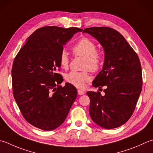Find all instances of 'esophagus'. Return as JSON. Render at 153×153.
Returning <instances> with one entry per match:
<instances>
[{
  "label": "esophagus",
  "mask_w": 153,
  "mask_h": 153,
  "mask_svg": "<svg viewBox=\"0 0 153 153\" xmlns=\"http://www.w3.org/2000/svg\"><path fill=\"white\" fill-rule=\"evenodd\" d=\"M84 94H85L84 91H82L80 90H78V94H79V95H83Z\"/></svg>",
  "instance_id": "1"
}]
</instances>
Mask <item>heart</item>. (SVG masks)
Wrapping results in <instances>:
<instances>
[{
  "label": "heart",
  "mask_w": 153,
  "mask_h": 153,
  "mask_svg": "<svg viewBox=\"0 0 153 153\" xmlns=\"http://www.w3.org/2000/svg\"><path fill=\"white\" fill-rule=\"evenodd\" d=\"M73 53L78 56L85 58L83 68L89 69L91 71H97L100 68L102 64V56L97 52V45L88 38L80 39L73 47ZM60 65L62 68L67 69L68 67L69 59L67 52L62 51L59 56ZM65 80L75 87L83 89L85 88L86 83L91 80V76L87 71L76 72L71 71L66 74Z\"/></svg>",
  "instance_id": "b5f03b06"
}]
</instances>
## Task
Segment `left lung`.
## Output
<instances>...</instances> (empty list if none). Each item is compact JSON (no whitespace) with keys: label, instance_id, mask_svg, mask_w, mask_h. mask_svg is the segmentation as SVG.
I'll use <instances>...</instances> for the list:
<instances>
[{"label":"left lung","instance_id":"obj_1","mask_svg":"<svg viewBox=\"0 0 153 153\" xmlns=\"http://www.w3.org/2000/svg\"><path fill=\"white\" fill-rule=\"evenodd\" d=\"M87 33L103 48L102 70L93 82L100 93L88 91L89 114L93 122L106 129L117 128L128 121L142 90V69L139 56L121 34L109 27L86 28Z\"/></svg>","mask_w":153,"mask_h":153}]
</instances>
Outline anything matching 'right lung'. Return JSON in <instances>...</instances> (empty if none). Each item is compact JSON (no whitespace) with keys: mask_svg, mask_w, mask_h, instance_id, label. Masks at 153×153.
<instances>
[{"mask_svg":"<svg viewBox=\"0 0 153 153\" xmlns=\"http://www.w3.org/2000/svg\"><path fill=\"white\" fill-rule=\"evenodd\" d=\"M82 29L58 27L40 28L27 39L14 59L13 94L28 123L43 131L58 128L67 118L77 97L73 85L56 73L63 46Z\"/></svg>","mask_w":153,"mask_h":153,"instance_id":"right-lung-1","label":"right lung"}]
</instances>
